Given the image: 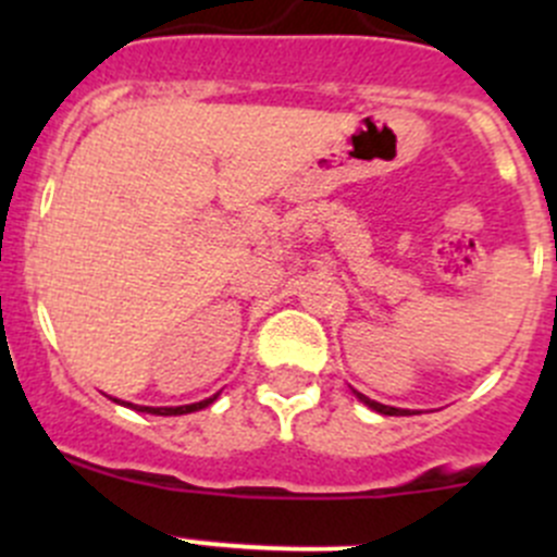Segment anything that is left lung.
Returning a JSON list of instances; mask_svg holds the SVG:
<instances>
[{
	"label": "left lung",
	"instance_id": "1",
	"mask_svg": "<svg viewBox=\"0 0 557 557\" xmlns=\"http://www.w3.org/2000/svg\"><path fill=\"white\" fill-rule=\"evenodd\" d=\"M356 396L361 398L363 404H367V407H372L374 412H380V414H407V409H396V407H385V404H380V401H372V398H367L363 396V393H358L356 391Z\"/></svg>",
	"mask_w": 557,
	"mask_h": 557
}]
</instances>
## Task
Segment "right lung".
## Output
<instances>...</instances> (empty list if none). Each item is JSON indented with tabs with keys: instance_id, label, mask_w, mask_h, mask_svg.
I'll return each instance as SVG.
<instances>
[{
	"instance_id": "obj_1",
	"label": "right lung",
	"mask_w": 557,
	"mask_h": 557,
	"mask_svg": "<svg viewBox=\"0 0 557 557\" xmlns=\"http://www.w3.org/2000/svg\"><path fill=\"white\" fill-rule=\"evenodd\" d=\"M215 398L218 396L205 398V401H196V404H185V407H134V409H139V412H150V414H188V412H196V409L210 407ZM123 404H126V401H123ZM126 407H132V404H126Z\"/></svg>"
}]
</instances>
